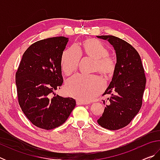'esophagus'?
Masks as SVG:
<instances>
[{
	"mask_svg": "<svg viewBox=\"0 0 160 160\" xmlns=\"http://www.w3.org/2000/svg\"><path fill=\"white\" fill-rule=\"evenodd\" d=\"M76 103L78 105H83V104H87L86 102H82V101H80V100H77L76 101Z\"/></svg>",
	"mask_w": 160,
	"mask_h": 160,
	"instance_id": "esophagus-1",
	"label": "esophagus"
}]
</instances>
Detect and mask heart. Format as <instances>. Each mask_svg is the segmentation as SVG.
<instances>
[{
	"label": "heart",
	"mask_w": 160,
	"mask_h": 160,
	"mask_svg": "<svg viewBox=\"0 0 160 160\" xmlns=\"http://www.w3.org/2000/svg\"><path fill=\"white\" fill-rule=\"evenodd\" d=\"M110 51L103 43L96 39H88L82 43V50L75 46L67 48L62 54L61 69L69 75L77 70L81 56L94 60L92 72H97L105 78L112 76L116 63L109 57ZM104 88L102 80L96 75H75L66 81V93L81 101H90L102 92Z\"/></svg>",
	"instance_id": "b5f03b06"
}]
</instances>
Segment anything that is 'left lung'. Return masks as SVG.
<instances>
[{"label":"left lung","instance_id":"8db88e82","mask_svg":"<svg viewBox=\"0 0 160 160\" xmlns=\"http://www.w3.org/2000/svg\"><path fill=\"white\" fill-rule=\"evenodd\" d=\"M107 40L116 51V70L104 94H111L102 116L97 120L104 128L118 130L131 123L142 106L146 84L141 58L124 40L112 35L97 36ZM105 104V101H104Z\"/></svg>","mask_w":160,"mask_h":160}]
</instances>
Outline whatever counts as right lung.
Masks as SVG:
<instances>
[{
    "label": "right lung",
    "instance_id": "1",
    "mask_svg": "<svg viewBox=\"0 0 160 160\" xmlns=\"http://www.w3.org/2000/svg\"><path fill=\"white\" fill-rule=\"evenodd\" d=\"M68 38H48L32 44L24 53L15 74L19 104L32 124L45 130L65 123L75 100L55 94L63 80L61 57Z\"/></svg>",
    "mask_w": 160,
    "mask_h": 160
}]
</instances>
